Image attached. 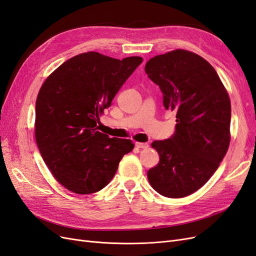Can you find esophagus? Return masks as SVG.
I'll return each mask as SVG.
<instances>
[{
	"mask_svg": "<svg viewBox=\"0 0 256 256\" xmlns=\"http://www.w3.org/2000/svg\"><path fill=\"white\" fill-rule=\"evenodd\" d=\"M136 146L138 147V148H142V150H144V148H147V147H148V144H147V143L136 142Z\"/></svg>",
	"mask_w": 256,
	"mask_h": 256,
	"instance_id": "34e87169",
	"label": "esophagus"
}]
</instances>
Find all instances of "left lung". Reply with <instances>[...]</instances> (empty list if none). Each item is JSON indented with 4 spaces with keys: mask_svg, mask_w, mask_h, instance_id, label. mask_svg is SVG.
<instances>
[{
    "mask_svg": "<svg viewBox=\"0 0 256 256\" xmlns=\"http://www.w3.org/2000/svg\"><path fill=\"white\" fill-rule=\"evenodd\" d=\"M145 72L159 86L166 109L176 112L177 122L171 138L152 142L160 161L147 177L161 196H187L208 182L228 152V94L214 68L190 51L154 56Z\"/></svg>",
    "mask_w": 256,
    "mask_h": 256,
    "instance_id": "obj_1",
    "label": "left lung"
}]
</instances>
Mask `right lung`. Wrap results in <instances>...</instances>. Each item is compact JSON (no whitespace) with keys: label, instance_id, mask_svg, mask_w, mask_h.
I'll list each match as a JSON object with an SVG mask.
<instances>
[{"label":"right lung","instance_id":"add662e5","mask_svg":"<svg viewBox=\"0 0 256 256\" xmlns=\"http://www.w3.org/2000/svg\"><path fill=\"white\" fill-rule=\"evenodd\" d=\"M142 62L86 52L64 62L44 82L35 106L36 142L51 173L68 190H102L124 154L134 150L130 140L109 138L97 124Z\"/></svg>","mask_w":256,"mask_h":256}]
</instances>
